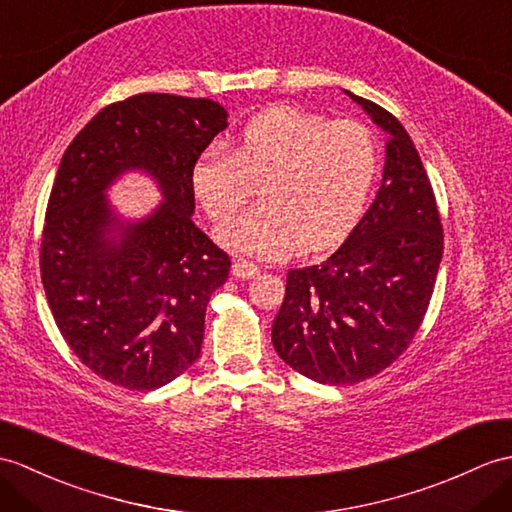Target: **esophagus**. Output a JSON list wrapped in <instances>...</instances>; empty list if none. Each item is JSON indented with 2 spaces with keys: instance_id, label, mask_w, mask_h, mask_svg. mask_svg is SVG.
<instances>
[{
  "instance_id": "esophagus-1",
  "label": "esophagus",
  "mask_w": 512,
  "mask_h": 512,
  "mask_svg": "<svg viewBox=\"0 0 512 512\" xmlns=\"http://www.w3.org/2000/svg\"><path fill=\"white\" fill-rule=\"evenodd\" d=\"M231 272H233V277H237V279H255L259 275V268L255 264H251V261L237 259L233 268H231Z\"/></svg>"
}]
</instances>
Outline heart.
<instances>
[{
    "instance_id": "heart-1",
    "label": "heart",
    "mask_w": 512,
    "mask_h": 512,
    "mask_svg": "<svg viewBox=\"0 0 512 512\" xmlns=\"http://www.w3.org/2000/svg\"><path fill=\"white\" fill-rule=\"evenodd\" d=\"M379 172V144L360 122L272 109L253 117L229 150L209 148L192 168V192L220 222L259 181L261 205L220 224L216 240L235 255L277 259L294 248H323L364 211Z\"/></svg>"
}]
</instances>
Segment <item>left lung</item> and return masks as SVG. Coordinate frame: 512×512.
I'll return each instance as SVG.
<instances>
[{
	"label": "left lung",
	"instance_id": "8db88e82",
	"mask_svg": "<svg viewBox=\"0 0 512 512\" xmlns=\"http://www.w3.org/2000/svg\"><path fill=\"white\" fill-rule=\"evenodd\" d=\"M388 135L382 185L347 240L323 264L288 272L272 344L318 384H358L408 349L443 257L430 178L406 128L382 106L344 91Z\"/></svg>",
	"mask_w": 512,
	"mask_h": 512
}]
</instances>
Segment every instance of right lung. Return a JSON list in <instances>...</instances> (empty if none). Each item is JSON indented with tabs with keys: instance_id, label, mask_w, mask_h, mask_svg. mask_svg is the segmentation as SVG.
<instances>
[{
	"instance_id": "1",
	"label": "right lung",
	"mask_w": 512,
	"mask_h": 512,
	"mask_svg": "<svg viewBox=\"0 0 512 512\" xmlns=\"http://www.w3.org/2000/svg\"><path fill=\"white\" fill-rule=\"evenodd\" d=\"M207 98L139 93L109 104L65 150L47 202L41 279L65 342L106 382L154 390L200 355L229 255L192 222V168L227 128ZM144 171L164 200L126 221L105 189Z\"/></svg>"
}]
</instances>
